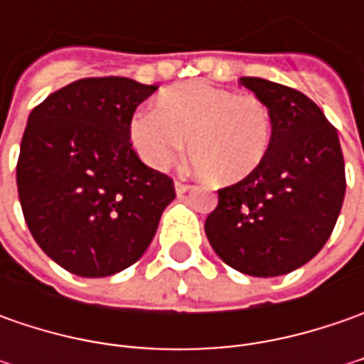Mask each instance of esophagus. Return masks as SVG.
I'll list each match as a JSON object with an SVG mask.
<instances>
[{"mask_svg":"<svg viewBox=\"0 0 364 364\" xmlns=\"http://www.w3.org/2000/svg\"><path fill=\"white\" fill-rule=\"evenodd\" d=\"M190 188H192V186L186 184L184 180H176V192H178V194H184V192H188Z\"/></svg>","mask_w":364,"mask_h":364,"instance_id":"obj_1","label":"esophagus"}]
</instances>
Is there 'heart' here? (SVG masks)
<instances>
[{"mask_svg": "<svg viewBox=\"0 0 364 364\" xmlns=\"http://www.w3.org/2000/svg\"><path fill=\"white\" fill-rule=\"evenodd\" d=\"M269 107L255 95H237L208 82H184L139 111L132 141L151 168L174 164L188 141L190 160L210 182L229 184L255 172L272 146Z\"/></svg>", "mask_w": 364, "mask_h": 364, "instance_id": "1", "label": "heart"}]
</instances>
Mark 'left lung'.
<instances>
[{
	"label": "left lung",
	"mask_w": 364,
	"mask_h": 364,
	"mask_svg": "<svg viewBox=\"0 0 364 364\" xmlns=\"http://www.w3.org/2000/svg\"><path fill=\"white\" fill-rule=\"evenodd\" d=\"M245 89L269 107V151L255 172L218 188L204 231L215 253L253 277L286 275L324 247L346 190L336 127L304 92L243 77Z\"/></svg>",
	"instance_id": "1"
}]
</instances>
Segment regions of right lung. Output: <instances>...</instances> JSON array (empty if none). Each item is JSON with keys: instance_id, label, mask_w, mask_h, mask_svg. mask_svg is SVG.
<instances>
[{"instance_id": "obj_1", "label": "right lung", "mask_w": 364, "mask_h": 364, "mask_svg": "<svg viewBox=\"0 0 364 364\" xmlns=\"http://www.w3.org/2000/svg\"><path fill=\"white\" fill-rule=\"evenodd\" d=\"M156 85L80 78L30 113L16 166L26 225L66 272L107 277L146 253L174 180L146 166L132 119Z\"/></svg>"}]
</instances>
